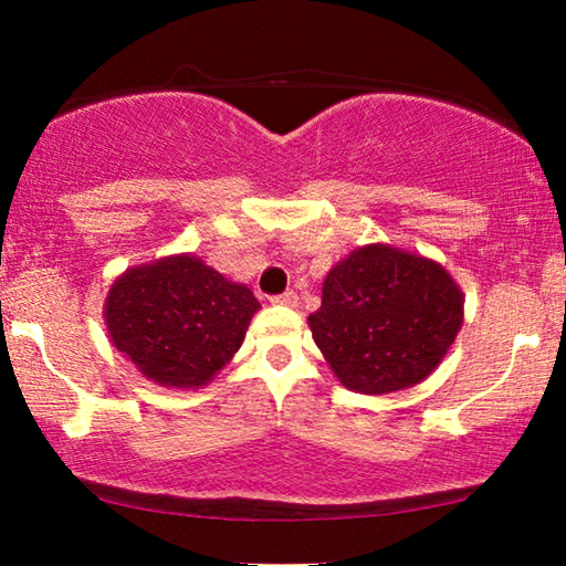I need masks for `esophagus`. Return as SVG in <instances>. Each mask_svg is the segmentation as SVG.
Listing matches in <instances>:
<instances>
[{
    "mask_svg": "<svg viewBox=\"0 0 566 566\" xmlns=\"http://www.w3.org/2000/svg\"><path fill=\"white\" fill-rule=\"evenodd\" d=\"M272 302L280 304V306H296V294H294V292L276 294V296H272Z\"/></svg>",
    "mask_w": 566,
    "mask_h": 566,
    "instance_id": "1",
    "label": "esophagus"
}]
</instances>
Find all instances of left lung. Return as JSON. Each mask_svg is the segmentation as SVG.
<instances>
[{
	"label": "left lung",
	"mask_w": 566,
	"mask_h": 566,
	"mask_svg": "<svg viewBox=\"0 0 566 566\" xmlns=\"http://www.w3.org/2000/svg\"><path fill=\"white\" fill-rule=\"evenodd\" d=\"M464 319V294L442 264L367 244L334 264L312 337L344 387L389 395L424 381Z\"/></svg>",
	"instance_id": "1"
}]
</instances>
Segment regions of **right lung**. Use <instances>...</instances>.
<instances>
[{
	"mask_svg": "<svg viewBox=\"0 0 566 566\" xmlns=\"http://www.w3.org/2000/svg\"><path fill=\"white\" fill-rule=\"evenodd\" d=\"M260 302L195 254L124 272L109 286L104 324L112 344L161 387L199 389L242 347Z\"/></svg>",
	"mask_w": 566,
	"mask_h": 566,
	"instance_id": "1",
	"label": "right lung"
}]
</instances>
